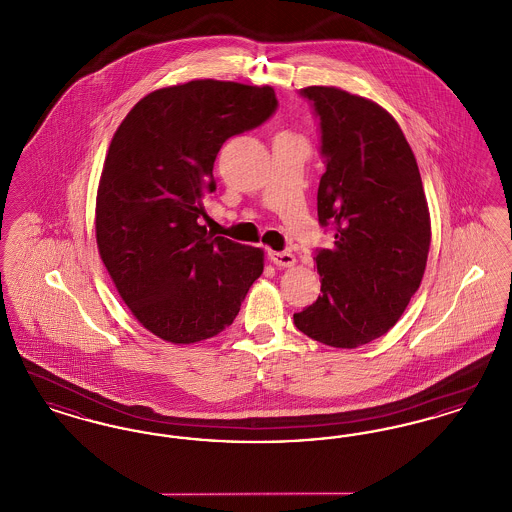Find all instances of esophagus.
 <instances>
[{
	"label": "esophagus",
	"instance_id": "obj_1",
	"mask_svg": "<svg viewBox=\"0 0 512 512\" xmlns=\"http://www.w3.org/2000/svg\"><path fill=\"white\" fill-rule=\"evenodd\" d=\"M268 259L278 268H290L295 265V257L288 251H268Z\"/></svg>",
	"mask_w": 512,
	"mask_h": 512
}]
</instances>
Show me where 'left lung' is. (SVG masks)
Returning <instances> with one entry per match:
<instances>
[{
    "instance_id": "1",
    "label": "left lung",
    "mask_w": 512,
    "mask_h": 512,
    "mask_svg": "<svg viewBox=\"0 0 512 512\" xmlns=\"http://www.w3.org/2000/svg\"><path fill=\"white\" fill-rule=\"evenodd\" d=\"M301 94L313 101L326 157L318 220L334 226L336 240L315 257L322 293L293 322L324 345L355 349L395 326L420 288L428 201L413 149L384 107L334 86Z\"/></svg>"
}]
</instances>
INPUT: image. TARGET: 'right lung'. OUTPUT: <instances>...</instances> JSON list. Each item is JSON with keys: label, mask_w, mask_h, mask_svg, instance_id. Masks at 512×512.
Wrapping results in <instances>:
<instances>
[{"label": "right lung", "mask_w": 512, "mask_h": 512, "mask_svg": "<svg viewBox=\"0 0 512 512\" xmlns=\"http://www.w3.org/2000/svg\"><path fill=\"white\" fill-rule=\"evenodd\" d=\"M276 105L270 86L201 78L147 94L119 124L99 178L96 242L122 301L153 336L174 345L217 336L263 274L261 247L197 220L217 186L222 144Z\"/></svg>", "instance_id": "add662e5"}]
</instances>
